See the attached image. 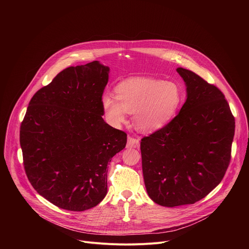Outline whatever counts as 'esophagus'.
<instances>
[{
    "label": "esophagus",
    "mask_w": 249,
    "mask_h": 249,
    "mask_svg": "<svg viewBox=\"0 0 249 249\" xmlns=\"http://www.w3.org/2000/svg\"><path fill=\"white\" fill-rule=\"evenodd\" d=\"M139 146V139L134 138V137H128L127 140V145L126 147L128 149H132V148H136Z\"/></svg>",
    "instance_id": "obj_1"
}]
</instances>
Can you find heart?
I'll use <instances>...</instances> for the list:
<instances>
[{
    "instance_id": "1",
    "label": "heart",
    "mask_w": 249,
    "mask_h": 249,
    "mask_svg": "<svg viewBox=\"0 0 249 249\" xmlns=\"http://www.w3.org/2000/svg\"><path fill=\"white\" fill-rule=\"evenodd\" d=\"M116 97L106 93L101 103L108 122L117 127L125 123L128 113H135L139 130L154 132L163 127L182 102L180 87L173 82L152 78H132L115 89Z\"/></svg>"
}]
</instances>
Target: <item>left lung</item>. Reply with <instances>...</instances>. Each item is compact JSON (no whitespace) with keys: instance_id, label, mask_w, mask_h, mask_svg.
<instances>
[{"instance_id":"left-lung-1","label":"left lung","mask_w":249,"mask_h":249,"mask_svg":"<svg viewBox=\"0 0 249 249\" xmlns=\"http://www.w3.org/2000/svg\"><path fill=\"white\" fill-rule=\"evenodd\" d=\"M186 100L167 125L141 141L149 197L163 207L194 204L222 181L231 160L234 118L223 92L177 68Z\"/></svg>"}]
</instances>
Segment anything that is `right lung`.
<instances>
[{
  "instance_id": "obj_1",
  "label": "right lung",
  "mask_w": 249,
  "mask_h": 249,
  "mask_svg": "<svg viewBox=\"0 0 249 249\" xmlns=\"http://www.w3.org/2000/svg\"><path fill=\"white\" fill-rule=\"evenodd\" d=\"M109 70L99 61L63 70L32 96L21 123L27 178L61 209L99 204L107 194V165L126 146V133L102 118Z\"/></svg>"
}]
</instances>
